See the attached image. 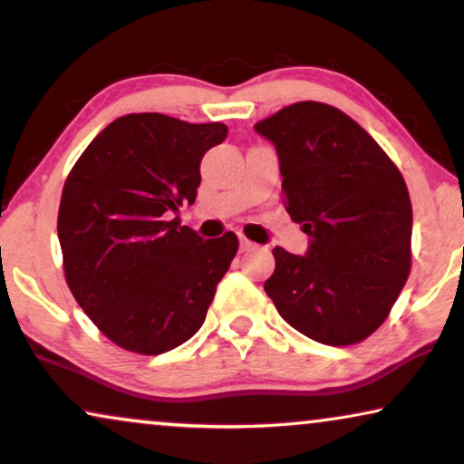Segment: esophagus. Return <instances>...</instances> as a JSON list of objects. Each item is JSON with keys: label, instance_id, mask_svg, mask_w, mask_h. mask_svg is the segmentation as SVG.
Returning <instances> with one entry per match:
<instances>
[{"label": "esophagus", "instance_id": "obj_1", "mask_svg": "<svg viewBox=\"0 0 464 464\" xmlns=\"http://www.w3.org/2000/svg\"><path fill=\"white\" fill-rule=\"evenodd\" d=\"M253 246H256V243H251L249 238H243V237H240V249H243V251H249V249H253Z\"/></svg>", "mask_w": 464, "mask_h": 464}]
</instances>
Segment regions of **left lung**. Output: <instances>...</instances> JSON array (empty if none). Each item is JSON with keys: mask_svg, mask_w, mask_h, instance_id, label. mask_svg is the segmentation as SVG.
<instances>
[{"mask_svg": "<svg viewBox=\"0 0 464 464\" xmlns=\"http://www.w3.org/2000/svg\"><path fill=\"white\" fill-rule=\"evenodd\" d=\"M275 143L283 202L310 237L275 246L264 283L278 314L310 340L351 346L376 332L411 268V202L386 151L338 107L302 101L259 120Z\"/></svg>", "mask_w": 464, "mask_h": 464, "instance_id": "left-lung-1", "label": "left lung"}]
</instances>
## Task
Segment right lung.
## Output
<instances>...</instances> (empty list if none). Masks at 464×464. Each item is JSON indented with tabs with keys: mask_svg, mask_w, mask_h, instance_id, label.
I'll list each match as a JSON object with an SVG mask.
<instances>
[{
	"mask_svg": "<svg viewBox=\"0 0 464 464\" xmlns=\"http://www.w3.org/2000/svg\"><path fill=\"white\" fill-rule=\"evenodd\" d=\"M226 135L221 122L129 113L67 175L56 224L65 281L124 351L162 354L192 338L237 256L234 232L205 240L173 218L194 205L202 156Z\"/></svg>",
	"mask_w": 464,
	"mask_h": 464,
	"instance_id": "right-lung-1",
	"label": "right lung"
}]
</instances>
